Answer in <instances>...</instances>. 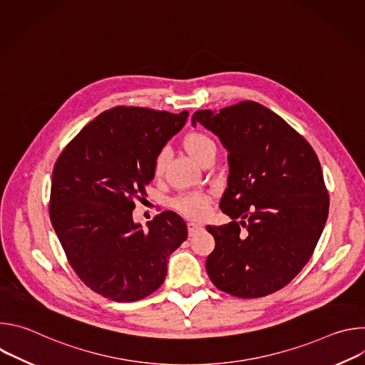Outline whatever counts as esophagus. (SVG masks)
I'll list each match as a JSON object with an SVG mask.
<instances>
[{
	"label": "esophagus",
	"mask_w": 365,
	"mask_h": 365,
	"mask_svg": "<svg viewBox=\"0 0 365 365\" xmlns=\"http://www.w3.org/2000/svg\"><path fill=\"white\" fill-rule=\"evenodd\" d=\"M199 230H202V225L196 224V222H187V232L192 237L193 234H196Z\"/></svg>",
	"instance_id": "obj_1"
}]
</instances>
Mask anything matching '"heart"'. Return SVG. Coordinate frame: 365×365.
Masks as SVG:
<instances>
[{
	"label": "heart",
	"instance_id": "obj_1",
	"mask_svg": "<svg viewBox=\"0 0 365 365\" xmlns=\"http://www.w3.org/2000/svg\"><path fill=\"white\" fill-rule=\"evenodd\" d=\"M182 145L185 151L190 155V158L200 165V162L207 158L210 154L217 153V145L214 140L200 131H192L186 134L182 140ZM169 154L166 150L159 151V154L155 155L154 159V175L155 176H162L168 163ZM211 202V196L206 193H186L173 200V206L176 210L190 218H199L203 217L207 211V205Z\"/></svg>",
	"mask_w": 365,
	"mask_h": 365
}]
</instances>
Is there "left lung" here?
Listing matches in <instances>:
<instances>
[{"label":"left lung","instance_id":"obj_1","mask_svg":"<svg viewBox=\"0 0 365 365\" xmlns=\"http://www.w3.org/2000/svg\"><path fill=\"white\" fill-rule=\"evenodd\" d=\"M196 123L220 137L230 165L220 207L232 221L206 227L215 238L207 276L237 297L274 293L309 262L328 218L318 155L282 117L254 101L220 113L196 111Z\"/></svg>","mask_w":365,"mask_h":365}]
</instances>
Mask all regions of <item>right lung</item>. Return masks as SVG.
<instances>
[{"label":"right lung","mask_w":365,"mask_h":365,"mask_svg":"<svg viewBox=\"0 0 365 365\" xmlns=\"http://www.w3.org/2000/svg\"><path fill=\"white\" fill-rule=\"evenodd\" d=\"M189 113L115 107L99 114L65 147L53 169L48 214L79 279L115 302L158 290L170 254L187 238L172 211L143 230L133 221L154 178V159Z\"/></svg>","instance_id":"right-lung-1"}]
</instances>
